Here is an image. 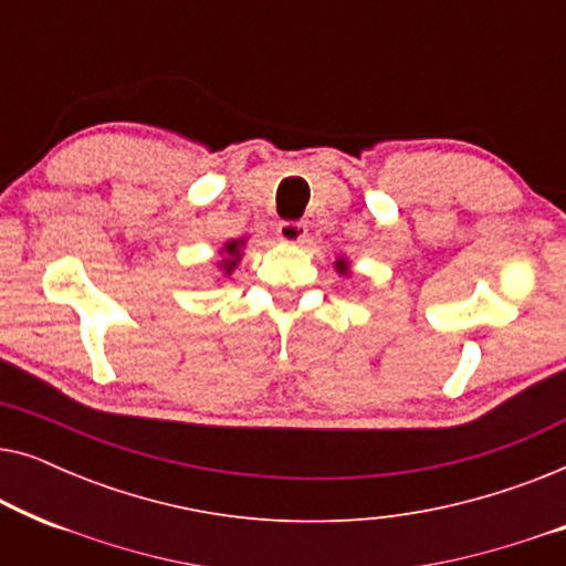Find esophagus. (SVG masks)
Wrapping results in <instances>:
<instances>
[{"label":"esophagus","mask_w":566,"mask_h":566,"mask_svg":"<svg viewBox=\"0 0 566 566\" xmlns=\"http://www.w3.org/2000/svg\"><path fill=\"white\" fill-rule=\"evenodd\" d=\"M275 234L285 244H298V242H304V239H306V223H301V221H281V223H277Z\"/></svg>","instance_id":"1"}]
</instances>
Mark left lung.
<instances>
[{
	"mask_svg": "<svg viewBox=\"0 0 566 566\" xmlns=\"http://www.w3.org/2000/svg\"><path fill=\"white\" fill-rule=\"evenodd\" d=\"M335 268H337V273H339V275H347V273H350V268H347V260H337V262H335Z\"/></svg>",
	"mask_w": 566,
	"mask_h": 566,
	"instance_id": "left-lung-1",
	"label": "left lung"
}]
</instances>
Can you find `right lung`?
<instances>
[{
	"instance_id": "1",
	"label": "right lung",
	"mask_w": 566,
	"mask_h": 566,
	"mask_svg": "<svg viewBox=\"0 0 566 566\" xmlns=\"http://www.w3.org/2000/svg\"><path fill=\"white\" fill-rule=\"evenodd\" d=\"M242 247H244V239H231V242L223 244V250H221L223 260L219 262V268L223 270V275L234 273L237 262L242 260Z\"/></svg>"
}]
</instances>
